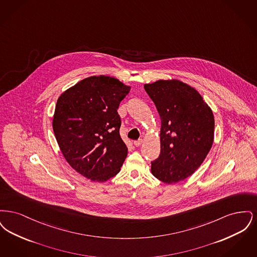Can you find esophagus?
<instances>
[{"label": "esophagus", "mask_w": 257, "mask_h": 257, "mask_svg": "<svg viewBox=\"0 0 257 257\" xmlns=\"http://www.w3.org/2000/svg\"><path fill=\"white\" fill-rule=\"evenodd\" d=\"M143 143H144V141H143V140H139V141H136V142H134L135 147H141Z\"/></svg>", "instance_id": "esophagus-1"}]
</instances>
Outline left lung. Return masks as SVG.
Wrapping results in <instances>:
<instances>
[{
  "instance_id": "obj_1",
  "label": "left lung",
  "mask_w": 257,
  "mask_h": 257,
  "mask_svg": "<svg viewBox=\"0 0 257 257\" xmlns=\"http://www.w3.org/2000/svg\"><path fill=\"white\" fill-rule=\"evenodd\" d=\"M145 89L161 118V152L151 172L164 183H177L199 168L212 147L213 111L196 89L176 79L146 84Z\"/></svg>"
}]
</instances>
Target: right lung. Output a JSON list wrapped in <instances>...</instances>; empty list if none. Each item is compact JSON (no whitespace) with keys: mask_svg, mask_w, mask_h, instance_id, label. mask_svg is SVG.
Wrapping results in <instances>:
<instances>
[{"mask_svg":"<svg viewBox=\"0 0 257 257\" xmlns=\"http://www.w3.org/2000/svg\"><path fill=\"white\" fill-rule=\"evenodd\" d=\"M130 89L116 78L91 76L66 89L57 101L53 130L61 153L91 181L105 182L116 175L127 156L117 109Z\"/></svg>","mask_w":257,"mask_h":257,"instance_id":"1","label":"right lung"}]
</instances>
